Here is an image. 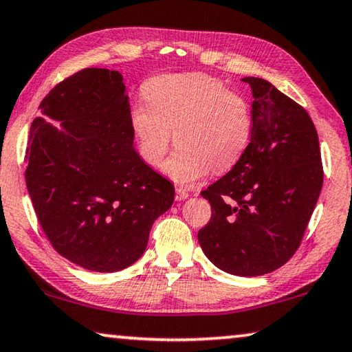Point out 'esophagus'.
<instances>
[{
  "mask_svg": "<svg viewBox=\"0 0 352 352\" xmlns=\"http://www.w3.org/2000/svg\"><path fill=\"white\" fill-rule=\"evenodd\" d=\"M190 195H188V192L186 190V188H176V199L177 201H184V199H187Z\"/></svg>",
  "mask_w": 352,
  "mask_h": 352,
  "instance_id": "1",
  "label": "esophagus"
}]
</instances>
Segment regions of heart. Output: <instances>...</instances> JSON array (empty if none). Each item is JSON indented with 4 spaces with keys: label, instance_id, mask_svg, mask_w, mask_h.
<instances>
[{
    "label": "heart",
    "instance_id": "obj_1",
    "mask_svg": "<svg viewBox=\"0 0 352 352\" xmlns=\"http://www.w3.org/2000/svg\"><path fill=\"white\" fill-rule=\"evenodd\" d=\"M144 104L129 111L138 155L159 166L175 142L179 148L164 170L173 181L193 184L212 170L237 165L255 131L250 100L204 74H165L143 85Z\"/></svg>",
    "mask_w": 352,
    "mask_h": 352
}]
</instances>
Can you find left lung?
Instances as JSON below:
<instances>
[{"mask_svg": "<svg viewBox=\"0 0 352 352\" xmlns=\"http://www.w3.org/2000/svg\"><path fill=\"white\" fill-rule=\"evenodd\" d=\"M252 88L255 131L237 165L203 190L212 215L198 231L219 269L258 277L282 267L304 237L322 187L320 140L299 104L263 78Z\"/></svg>", "mask_w": 352, "mask_h": 352, "instance_id": "left-lung-1", "label": "left lung"}]
</instances>
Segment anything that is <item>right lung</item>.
Returning a JSON list of instances; mask_svg holds the SVG:
<instances>
[{"label": "right lung", "mask_w": 352, "mask_h": 352, "mask_svg": "<svg viewBox=\"0 0 352 352\" xmlns=\"http://www.w3.org/2000/svg\"><path fill=\"white\" fill-rule=\"evenodd\" d=\"M39 110L25 179L45 236L83 269L129 267L144 253L155 219L171 208L175 188L133 148L122 75L80 70L58 83Z\"/></svg>", "instance_id": "1"}]
</instances>
